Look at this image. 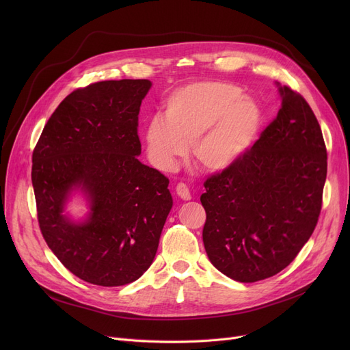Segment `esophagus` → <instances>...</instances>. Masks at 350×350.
I'll use <instances>...</instances> for the list:
<instances>
[{"label": "esophagus", "instance_id": "obj_1", "mask_svg": "<svg viewBox=\"0 0 350 350\" xmlns=\"http://www.w3.org/2000/svg\"><path fill=\"white\" fill-rule=\"evenodd\" d=\"M176 193H177V196H178L181 200H185V201L191 200L190 190H189V187L185 185V183H178L177 187H176Z\"/></svg>", "mask_w": 350, "mask_h": 350}]
</instances>
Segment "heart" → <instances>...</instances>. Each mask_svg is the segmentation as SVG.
Masks as SVG:
<instances>
[{
    "mask_svg": "<svg viewBox=\"0 0 350 350\" xmlns=\"http://www.w3.org/2000/svg\"><path fill=\"white\" fill-rule=\"evenodd\" d=\"M163 116L149 122L144 136L152 163L163 172L176 167L189 144L203 169L228 170L248 153L262 124V110L252 98L231 83L213 81L172 92Z\"/></svg>",
    "mask_w": 350,
    "mask_h": 350,
    "instance_id": "b5f03b06",
    "label": "heart"
}]
</instances>
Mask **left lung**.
Masks as SVG:
<instances>
[{
	"instance_id": "obj_1",
	"label": "left lung",
	"mask_w": 350,
	"mask_h": 350,
	"mask_svg": "<svg viewBox=\"0 0 350 350\" xmlns=\"http://www.w3.org/2000/svg\"><path fill=\"white\" fill-rule=\"evenodd\" d=\"M281 109L248 153L211 176L200 200L203 243L211 264L238 282L286 268L314 232L327 157L321 126L306 100L275 82Z\"/></svg>"
}]
</instances>
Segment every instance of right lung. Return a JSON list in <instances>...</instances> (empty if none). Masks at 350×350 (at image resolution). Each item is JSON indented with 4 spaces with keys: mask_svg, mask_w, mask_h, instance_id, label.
Returning <instances> with one entry per match:
<instances>
[{
    "mask_svg": "<svg viewBox=\"0 0 350 350\" xmlns=\"http://www.w3.org/2000/svg\"><path fill=\"white\" fill-rule=\"evenodd\" d=\"M147 79L103 81L68 95L32 154L42 235L78 278L100 286L139 280L152 265L172 207L169 178L143 164L137 120ZM79 196L87 213L73 219Z\"/></svg>",
    "mask_w": 350,
    "mask_h": 350,
    "instance_id": "1",
    "label": "right lung"
}]
</instances>
